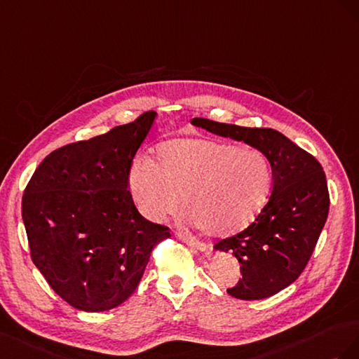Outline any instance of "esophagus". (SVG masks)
Listing matches in <instances>:
<instances>
[{"mask_svg": "<svg viewBox=\"0 0 359 359\" xmlns=\"http://www.w3.org/2000/svg\"><path fill=\"white\" fill-rule=\"evenodd\" d=\"M177 238H179L180 241L185 242V243H188L189 247L196 248V250H198V251H201V252H208V250H209V247H208L206 243H203V242H200V241H197V239H194V238H189V236H187V234L177 233Z\"/></svg>", "mask_w": 359, "mask_h": 359, "instance_id": "obj_1", "label": "esophagus"}]
</instances>
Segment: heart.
Masks as SVG:
<instances>
[{
    "instance_id": "heart-1",
    "label": "heart",
    "mask_w": 359,
    "mask_h": 359,
    "mask_svg": "<svg viewBox=\"0 0 359 359\" xmlns=\"http://www.w3.org/2000/svg\"><path fill=\"white\" fill-rule=\"evenodd\" d=\"M272 168L259 149L213 138H179L161 144L153 161H137L129 192L138 212L161 222L179 209L210 236L241 231L257 217L271 189Z\"/></svg>"
}]
</instances>
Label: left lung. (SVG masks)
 Returning a JSON list of instances; mask_svg holds the SVG:
<instances>
[{"label":"left lung","instance_id":"1","mask_svg":"<svg viewBox=\"0 0 359 359\" xmlns=\"http://www.w3.org/2000/svg\"><path fill=\"white\" fill-rule=\"evenodd\" d=\"M194 126L247 142L269 159L272 192L255 219L215 250L233 254L242 278L227 293L243 301L269 298L290 285L305 269L330 212V192L322 165L281 132L243 128L208 118Z\"/></svg>","mask_w":359,"mask_h":359}]
</instances>
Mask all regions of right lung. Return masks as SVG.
<instances>
[{
  "instance_id": "right-lung-1",
  "label": "right lung",
  "mask_w": 359,
  "mask_h": 359,
  "mask_svg": "<svg viewBox=\"0 0 359 359\" xmlns=\"http://www.w3.org/2000/svg\"><path fill=\"white\" fill-rule=\"evenodd\" d=\"M155 111L104 135L60 147L42 161L22 197L32 260L78 310L116 309L135 292L165 225L137 210L129 171Z\"/></svg>"
}]
</instances>
